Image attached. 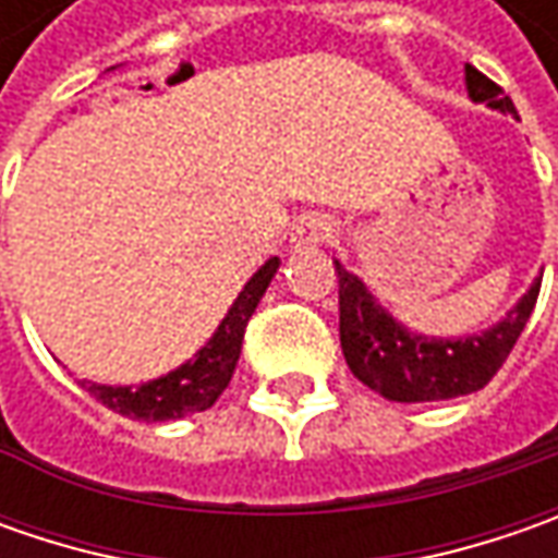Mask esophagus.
<instances>
[{"instance_id": "1", "label": "esophagus", "mask_w": 558, "mask_h": 558, "mask_svg": "<svg viewBox=\"0 0 558 558\" xmlns=\"http://www.w3.org/2000/svg\"><path fill=\"white\" fill-rule=\"evenodd\" d=\"M335 223L326 217V214H307L301 223L294 226V245L298 247H316V245H329L335 239Z\"/></svg>"}]
</instances>
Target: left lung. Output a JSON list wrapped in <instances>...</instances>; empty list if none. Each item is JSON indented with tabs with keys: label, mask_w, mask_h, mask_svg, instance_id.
I'll return each mask as SVG.
<instances>
[{
	"label": "left lung",
	"mask_w": 558,
	"mask_h": 558,
	"mask_svg": "<svg viewBox=\"0 0 558 558\" xmlns=\"http://www.w3.org/2000/svg\"><path fill=\"white\" fill-rule=\"evenodd\" d=\"M465 89L472 101H484L487 108L515 114L512 98L504 96V89L472 64H465ZM335 272H338V332H341L344 360L366 388L397 403L450 400L484 388L515 348L541 294V276H537L525 298L487 332L465 335V338H425V335L407 332L354 272H348L338 260H335Z\"/></svg>",
	"instance_id": "1"
}]
</instances>
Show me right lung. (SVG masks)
<instances>
[{
  "instance_id": "right-lung-1",
  "label": "right lung",
  "mask_w": 558,
  "mask_h": 558,
  "mask_svg": "<svg viewBox=\"0 0 558 558\" xmlns=\"http://www.w3.org/2000/svg\"><path fill=\"white\" fill-rule=\"evenodd\" d=\"M276 269H279V257H269L267 264L247 279V286L239 291L235 304L217 326L214 338L192 360H185L180 369L151 378L140 388H111V385H96V381H86L83 388L120 416L145 418V422L183 418L189 413H202L207 407H214V400L223 395L229 378L235 373L247 319L257 311Z\"/></svg>"
}]
</instances>
